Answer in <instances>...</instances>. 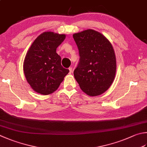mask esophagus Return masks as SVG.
<instances>
[{"label": "esophagus", "instance_id": "1", "mask_svg": "<svg viewBox=\"0 0 147 147\" xmlns=\"http://www.w3.org/2000/svg\"><path fill=\"white\" fill-rule=\"evenodd\" d=\"M72 68L71 67H70L69 68V74H71V72H72Z\"/></svg>", "mask_w": 147, "mask_h": 147}]
</instances>
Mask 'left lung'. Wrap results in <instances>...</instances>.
I'll return each mask as SVG.
<instances>
[{"label":"left lung","instance_id":"1","mask_svg":"<svg viewBox=\"0 0 147 147\" xmlns=\"http://www.w3.org/2000/svg\"><path fill=\"white\" fill-rule=\"evenodd\" d=\"M80 61L74 71L83 92L91 96L106 91L115 80L117 60L110 41L99 32L87 29L73 34Z\"/></svg>","mask_w":147,"mask_h":147}]
</instances>
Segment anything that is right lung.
Here are the masks:
<instances>
[{"label":"right lung","mask_w":147,"mask_h":147,"mask_svg":"<svg viewBox=\"0 0 147 147\" xmlns=\"http://www.w3.org/2000/svg\"><path fill=\"white\" fill-rule=\"evenodd\" d=\"M66 38L47 31L36 38L24 61V72L32 89L41 95L51 94L59 88L69 72L61 65V58L56 53L57 47Z\"/></svg>","instance_id":"add662e5"}]
</instances>
